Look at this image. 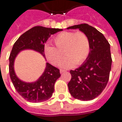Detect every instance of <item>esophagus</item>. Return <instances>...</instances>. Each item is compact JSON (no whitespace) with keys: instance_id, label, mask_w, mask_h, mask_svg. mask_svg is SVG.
<instances>
[{"instance_id":"esophagus-1","label":"esophagus","mask_w":122,"mask_h":122,"mask_svg":"<svg viewBox=\"0 0 122 122\" xmlns=\"http://www.w3.org/2000/svg\"><path fill=\"white\" fill-rule=\"evenodd\" d=\"M65 71H66V70H60V73H64Z\"/></svg>"}]
</instances>
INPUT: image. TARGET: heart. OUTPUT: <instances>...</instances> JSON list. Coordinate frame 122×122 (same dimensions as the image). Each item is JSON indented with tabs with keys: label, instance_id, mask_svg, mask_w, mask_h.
<instances>
[{
	"label": "heart",
	"instance_id": "b5f03b06",
	"mask_svg": "<svg viewBox=\"0 0 122 122\" xmlns=\"http://www.w3.org/2000/svg\"><path fill=\"white\" fill-rule=\"evenodd\" d=\"M53 41L56 48L49 44L46 45L44 52L48 61L54 66L60 62L64 54L66 56L60 64L61 68H71L76 64L80 65L84 62L90 52L89 38L82 32H62L57 35Z\"/></svg>",
	"mask_w": 122,
	"mask_h": 122
}]
</instances>
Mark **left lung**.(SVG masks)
Instances as JSON below:
<instances>
[{
	"mask_svg": "<svg viewBox=\"0 0 122 122\" xmlns=\"http://www.w3.org/2000/svg\"><path fill=\"white\" fill-rule=\"evenodd\" d=\"M78 29L87 35L90 42V52L80 67L71 70L68 86L71 95L81 101L95 98L106 87L111 70L110 45L103 34L87 24L69 27Z\"/></svg>",
	"mask_w": 122,
	"mask_h": 122,
	"instance_id": "8db88e82",
	"label": "left lung"
}]
</instances>
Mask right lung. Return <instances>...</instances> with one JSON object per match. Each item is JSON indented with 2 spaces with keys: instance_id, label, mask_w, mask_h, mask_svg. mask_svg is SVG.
<instances>
[{
  "instance_id": "obj_1",
  "label": "right lung",
  "mask_w": 122,
  "mask_h": 122,
  "mask_svg": "<svg viewBox=\"0 0 122 122\" xmlns=\"http://www.w3.org/2000/svg\"><path fill=\"white\" fill-rule=\"evenodd\" d=\"M62 29L48 28L36 26L30 29L18 38L13 46L9 57V73L15 90L26 101L31 102H41L51 98L54 90V83L60 77L58 68L46 63L42 75L34 82H25L19 79L14 70V61L20 52L33 50L40 53L44 58L45 44L51 35Z\"/></svg>"
}]
</instances>
